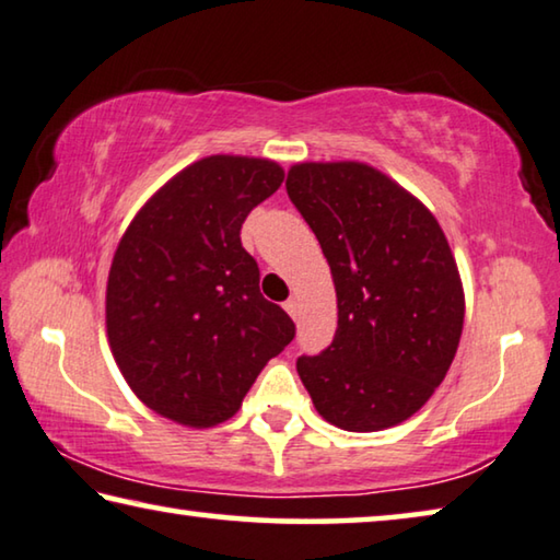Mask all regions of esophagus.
Listing matches in <instances>:
<instances>
[{
  "label": "esophagus",
  "instance_id": "obj_1",
  "mask_svg": "<svg viewBox=\"0 0 560 560\" xmlns=\"http://www.w3.org/2000/svg\"><path fill=\"white\" fill-rule=\"evenodd\" d=\"M283 308H287V314H289L291 318H296V316H299V304H296V299L283 301Z\"/></svg>",
  "mask_w": 560,
  "mask_h": 560
}]
</instances>
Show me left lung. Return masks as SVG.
<instances>
[{
	"label": "left lung",
	"instance_id": "1",
	"mask_svg": "<svg viewBox=\"0 0 560 560\" xmlns=\"http://www.w3.org/2000/svg\"><path fill=\"white\" fill-rule=\"evenodd\" d=\"M287 191L331 269L339 326L296 371L322 419L371 433L419 411L464 331L460 273L436 217L363 162H301Z\"/></svg>",
	"mask_w": 560,
	"mask_h": 560
}]
</instances>
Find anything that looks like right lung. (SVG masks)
<instances>
[{
	"label": "right lung",
	"mask_w": 560,
	"mask_h": 560,
	"mask_svg": "<svg viewBox=\"0 0 560 560\" xmlns=\"http://www.w3.org/2000/svg\"><path fill=\"white\" fill-rule=\"evenodd\" d=\"M283 182L271 159L211 154L137 211L106 279V336L124 381L164 419H232L294 322L259 291L242 224Z\"/></svg>",
	"instance_id": "obj_1"
}]
</instances>
